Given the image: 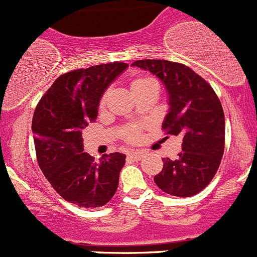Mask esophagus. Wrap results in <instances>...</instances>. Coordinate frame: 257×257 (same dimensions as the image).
Instances as JSON below:
<instances>
[{
  "label": "esophagus",
  "instance_id": "obj_1",
  "mask_svg": "<svg viewBox=\"0 0 257 257\" xmlns=\"http://www.w3.org/2000/svg\"><path fill=\"white\" fill-rule=\"evenodd\" d=\"M127 157L131 158V160H135V161H139L142 160L143 157H144V152H140V151H131L127 153Z\"/></svg>",
  "mask_w": 257,
  "mask_h": 257
}]
</instances>
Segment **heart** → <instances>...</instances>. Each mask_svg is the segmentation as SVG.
<instances>
[{
    "mask_svg": "<svg viewBox=\"0 0 257 257\" xmlns=\"http://www.w3.org/2000/svg\"><path fill=\"white\" fill-rule=\"evenodd\" d=\"M148 83H156V82H154V79L149 78V77H138L136 79H134L133 88H138L140 87V86L148 85ZM105 99H106V94H104V96L101 97V105L105 103ZM126 138L127 140H130V142H135V140H138V138H139V133H138L136 128H130V130L126 131Z\"/></svg>",
    "mask_w": 257,
    "mask_h": 257,
    "instance_id": "obj_1",
    "label": "heart"
}]
</instances>
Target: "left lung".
<instances>
[{
	"instance_id": "8db88e82",
	"label": "left lung",
	"mask_w": 257,
	"mask_h": 257,
	"mask_svg": "<svg viewBox=\"0 0 257 257\" xmlns=\"http://www.w3.org/2000/svg\"><path fill=\"white\" fill-rule=\"evenodd\" d=\"M131 65L148 70L162 81L169 95L163 130L183 138V152L176 160L163 158V169L154 181L171 196H194L212 180L224 154L225 119L219 97L187 65L151 59L136 60Z\"/></svg>"
}]
</instances>
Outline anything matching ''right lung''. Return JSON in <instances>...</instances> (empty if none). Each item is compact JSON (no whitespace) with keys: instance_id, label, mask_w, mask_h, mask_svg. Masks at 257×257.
<instances>
[{"instance_id":"add662e5","label":"right lung","mask_w":257,"mask_h":257,"mask_svg":"<svg viewBox=\"0 0 257 257\" xmlns=\"http://www.w3.org/2000/svg\"><path fill=\"white\" fill-rule=\"evenodd\" d=\"M127 67L117 61L68 72L36 106L32 131L40 169L61 198L79 207H101L117 190L126 156L115 152L95 162L83 152L82 131L95 122L101 96Z\"/></svg>"}]
</instances>
